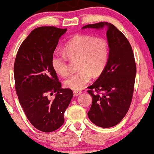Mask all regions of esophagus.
Returning <instances> with one entry per match:
<instances>
[{
	"mask_svg": "<svg viewBox=\"0 0 154 154\" xmlns=\"http://www.w3.org/2000/svg\"><path fill=\"white\" fill-rule=\"evenodd\" d=\"M73 92V95H74L75 97L79 96V94H81L82 93V92L79 91V90H74Z\"/></svg>",
	"mask_w": 154,
	"mask_h": 154,
	"instance_id": "1",
	"label": "esophagus"
}]
</instances>
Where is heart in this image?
<instances>
[{
    "instance_id": "obj_1",
    "label": "heart",
    "mask_w": 154,
    "mask_h": 154,
    "mask_svg": "<svg viewBox=\"0 0 154 154\" xmlns=\"http://www.w3.org/2000/svg\"><path fill=\"white\" fill-rule=\"evenodd\" d=\"M109 48L106 40L90 35H75L64 46V52L56 51L52 57V66L62 76L69 73L68 57L79 58L78 72L71 75L65 85L71 90L83 89L92 79V73L103 72L109 60Z\"/></svg>"
}]
</instances>
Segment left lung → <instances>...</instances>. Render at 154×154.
Here are the masks:
<instances>
[{"label":"left lung","instance_id":"1","mask_svg":"<svg viewBox=\"0 0 154 154\" xmlns=\"http://www.w3.org/2000/svg\"><path fill=\"white\" fill-rule=\"evenodd\" d=\"M104 27L107 29L109 60L100 77L88 87L92 103L88 116L94 125L111 128L119 124L129 110L137 69L129 41L114 25L101 22L85 25L82 29Z\"/></svg>","mask_w":154,"mask_h":154}]
</instances>
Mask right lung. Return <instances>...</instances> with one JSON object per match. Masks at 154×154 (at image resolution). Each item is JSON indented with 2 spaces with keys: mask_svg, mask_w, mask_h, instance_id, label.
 <instances>
[{
  "mask_svg": "<svg viewBox=\"0 0 154 154\" xmlns=\"http://www.w3.org/2000/svg\"><path fill=\"white\" fill-rule=\"evenodd\" d=\"M67 29L41 26L33 29L19 48L14 65L15 90L27 119L40 131L57 130L72 99L71 89H63L52 66L59 39ZM56 92L53 100L47 93Z\"/></svg>",
  "mask_w": 154,
  "mask_h": 154,
  "instance_id": "add662e5",
  "label": "right lung"
}]
</instances>
